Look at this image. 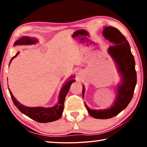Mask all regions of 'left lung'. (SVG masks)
Listing matches in <instances>:
<instances>
[{"label":"left lung","mask_w":147,"mask_h":147,"mask_svg":"<svg viewBox=\"0 0 147 147\" xmlns=\"http://www.w3.org/2000/svg\"><path fill=\"white\" fill-rule=\"evenodd\" d=\"M104 38L113 43L108 48V53L115 62L121 76V83L117 89V97L113 105L105 109H91L86 104L89 113L95 119H106L116 116L125 109L133 97L137 83L135 59L131 53L130 46L124 36L116 28L105 26L102 32ZM85 88L83 86L84 98Z\"/></svg>","instance_id":"1"}]
</instances>
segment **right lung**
<instances>
[{
  "instance_id": "obj_1",
  "label": "right lung",
  "mask_w": 147,
  "mask_h": 147,
  "mask_svg": "<svg viewBox=\"0 0 147 147\" xmlns=\"http://www.w3.org/2000/svg\"><path fill=\"white\" fill-rule=\"evenodd\" d=\"M38 41V39L35 38H30V37L23 36L17 40L14 43V46L16 45H32L36 43ZM19 53H17L16 56H14L11 58L9 63L11 60L14 59L18 55ZM73 76L71 77V78ZM76 80L74 79H71L67 81L62 87L60 92L59 94V99L57 104L51 108H42V107H27L24 106L23 104H20L16 98L12 94V93L9 89V93H10L12 100L16 106L18 108L19 110L23 113L24 115L28 116L33 120L36 121L38 123H50L54 121L58 120L62 115V113L63 111V105L65 96L67 94L68 91L70 89L71 84L74 82Z\"/></svg>"
}]
</instances>
